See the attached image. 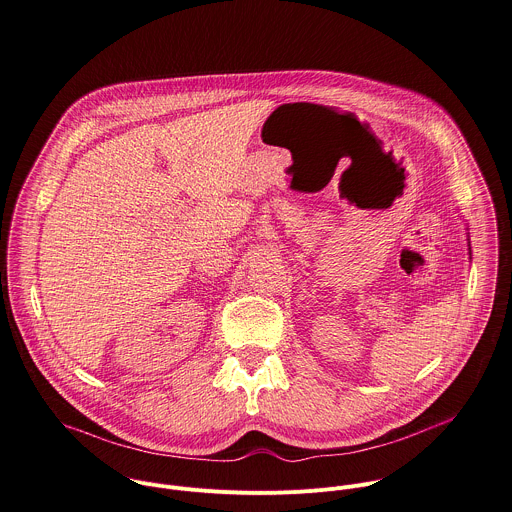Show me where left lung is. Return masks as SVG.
Returning <instances> with one entry per match:
<instances>
[{"mask_svg": "<svg viewBox=\"0 0 512 512\" xmlns=\"http://www.w3.org/2000/svg\"><path fill=\"white\" fill-rule=\"evenodd\" d=\"M470 240V238H468ZM468 254H470V242H468Z\"/></svg>", "mask_w": 512, "mask_h": 512, "instance_id": "1", "label": "left lung"}]
</instances>
